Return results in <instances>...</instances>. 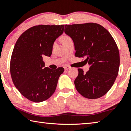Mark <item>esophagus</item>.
Masks as SVG:
<instances>
[{"label":"esophagus","mask_w":131,"mask_h":131,"mask_svg":"<svg viewBox=\"0 0 131 131\" xmlns=\"http://www.w3.org/2000/svg\"><path fill=\"white\" fill-rule=\"evenodd\" d=\"M64 69H65V70H68L69 69H70V67L69 66H64Z\"/></svg>","instance_id":"esophagus-1"}]
</instances>
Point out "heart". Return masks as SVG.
Returning <instances> with one entry per match:
<instances>
[{"label": "heart", "mask_w": 131, "mask_h": 131, "mask_svg": "<svg viewBox=\"0 0 131 131\" xmlns=\"http://www.w3.org/2000/svg\"><path fill=\"white\" fill-rule=\"evenodd\" d=\"M69 39H70V37H69V36H63V37L62 38L63 41H65V40H67Z\"/></svg>", "instance_id": "b5f03b06"}]
</instances>
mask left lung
<instances>
[{
  "mask_svg": "<svg viewBox=\"0 0 131 131\" xmlns=\"http://www.w3.org/2000/svg\"><path fill=\"white\" fill-rule=\"evenodd\" d=\"M65 32L74 42L75 57H87L90 70L78 69L75 87L88 99L99 98L113 85L118 73L119 53L109 32L96 23L65 25Z\"/></svg>",
  "mask_w": 131,
  "mask_h": 131,
  "instance_id": "8db88e82",
  "label": "left lung"
}]
</instances>
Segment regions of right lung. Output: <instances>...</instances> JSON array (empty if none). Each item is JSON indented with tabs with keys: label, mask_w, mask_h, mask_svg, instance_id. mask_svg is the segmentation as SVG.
Wrapping results in <instances>:
<instances>
[{
	"label": "right lung",
	"mask_w": 131,
	"mask_h": 131,
	"mask_svg": "<svg viewBox=\"0 0 131 131\" xmlns=\"http://www.w3.org/2000/svg\"><path fill=\"white\" fill-rule=\"evenodd\" d=\"M65 25H39L25 30L13 49L10 69L13 83L24 97L41 102L52 96L64 71L45 66L43 57H50L55 40L63 34Z\"/></svg>",
	"instance_id": "add662e5"
}]
</instances>
